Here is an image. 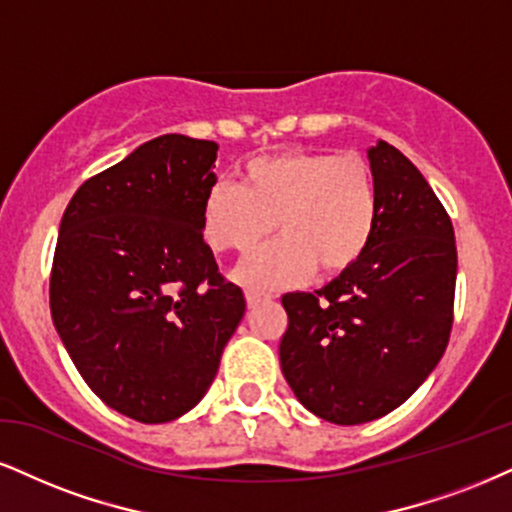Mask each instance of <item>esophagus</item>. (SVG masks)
<instances>
[{
	"label": "esophagus",
	"mask_w": 512,
	"mask_h": 512,
	"mask_svg": "<svg viewBox=\"0 0 512 512\" xmlns=\"http://www.w3.org/2000/svg\"><path fill=\"white\" fill-rule=\"evenodd\" d=\"M268 299H270L268 294H261V292H246V306H249V308L261 306L263 301H268Z\"/></svg>",
	"instance_id": "1"
}]
</instances>
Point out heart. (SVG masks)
Here are the masks:
<instances>
[{"mask_svg":"<svg viewBox=\"0 0 512 512\" xmlns=\"http://www.w3.org/2000/svg\"><path fill=\"white\" fill-rule=\"evenodd\" d=\"M273 244L242 258L235 275L251 292L296 287L313 277L344 275L368 254L380 225V194L368 161L356 154L289 149L256 156L237 187H208L201 232L216 251H246L270 232Z\"/></svg>","mask_w":512,"mask_h":512,"instance_id":"heart-1","label":"heart"}]
</instances>
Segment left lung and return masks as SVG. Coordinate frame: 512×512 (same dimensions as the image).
<instances>
[{
  "label": "left lung",
  "mask_w": 512,
  "mask_h": 512,
  "mask_svg": "<svg viewBox=\"0 0 512 512\" xmlns=\"http://www.w3.org/2000/svg\"><path fill=\"white\" fill-rule=\"evenodd\" d=\"M380 225L368 254L318 292L282 296L285 380L334 425L382 418L427 380L453 327L456 237L449 213L399 149L368 151Z\"/></svg>",
  "instance_id": "obj_1"
}]
</instances>
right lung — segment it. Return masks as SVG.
Segmentation results:
<instances>
[{"mask_svg": "<svg viewBox=\"0 0 512 512\" xmlns=\"http://www.w3.org/2000/svg\"><path fill=\"white\" fill-rule=\"evenodd\" d=\"M216 151L185 135L144 142L82 182L61 218L56 332L87 387L147 425L197 406L246 311L201 232Z\"/></svg>", "mask_w": 512, "mask_h": 512, "instance_id": "add662e5", "label": "right lung"}]
</instances>
